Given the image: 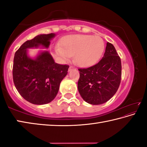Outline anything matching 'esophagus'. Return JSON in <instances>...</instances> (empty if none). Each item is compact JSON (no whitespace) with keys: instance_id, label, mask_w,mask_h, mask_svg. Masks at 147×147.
<instances>
[{"instance_id":"obj_1","label":"esophagus","mask_w":147,"mask_h":147,"mask_svg":"<svg viewBox=\"0 0 147 147\" xmlns=\"http://www.w3.org/2000/svg\"><path fill=\"white\" fill-rule=\"evenodd\" d=\"M74 69V67L73 66H70L69 67V71H71V70H73V69Z\"/></svg>"}]
</instances>
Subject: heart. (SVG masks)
Returning <instances> with one entry per match:
<instances>
[{"mask_svg": "<svg viewBox=\"0 0 147 147\" xmlns=\"http://www.w3.org/2000/svg\"><path fill=\"white\" fill-rule=\"evenodd\" d=\"M59 46L54 48V54L62 60H67L74 56L76 63L81 67L95 64L102 54L104 42L99 36L91 35H69L62 38Z\"/></svg>", "mask_w": 147, "mask_h": 147, "instance_id": "1", "label": "heart"}]
</instances>
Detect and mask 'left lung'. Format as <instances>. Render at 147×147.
<instances>
[{
    "label": "left lung",
    "mask_w": 147,
    "mask_h": 147,
    "mask_svg": "<svg viewBox=\"0 0 147 147\" xmlns=\"http://www.w3.org/2000/svg\"><path fill=\"white\" fill-rule=\"evenodd\" d=\"M121 61L112 44L108 42L104 57L88 68H80L78 89L84 100L93 105L108 101L121 80Z\"/></svg>",
    "instance_id": "1"
}]
</instances>
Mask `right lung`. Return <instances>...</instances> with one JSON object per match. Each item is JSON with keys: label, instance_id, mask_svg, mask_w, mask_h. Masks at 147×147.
<instances>
[{"label": "right lung", "instance_id": "obj_1", "mask_svg": "<svg viewBox=\"0 0 147 147\" xmlns=\"http://www.w3.org/2000/svg\"><path fill=\"white\" fill-rule=\"evenodd\" d=\"M54 34H41L22 45L15 53L13 65L14 85L19 94L29 102L45 104L51 102L58 93L59 84L67 74L68 65L54 62L47 51L36 59L27 55V49L43 46L48 48Z\"/></svg>", "mask_w": 147, "mask_h": 147}]
</instances>
